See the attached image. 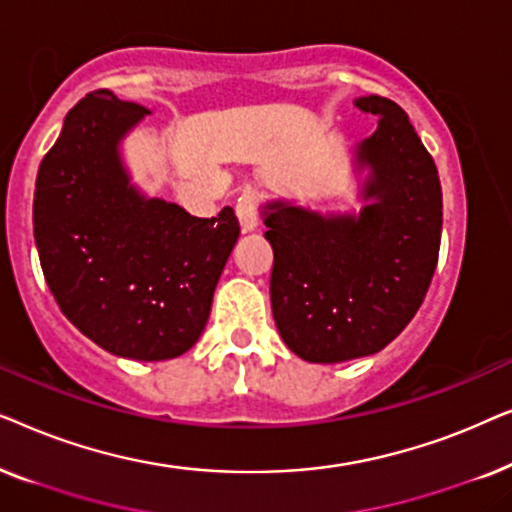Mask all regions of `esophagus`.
Here are the masks:
<instances>
[{"instance_id": "obj_1", "label": "esophagus", "mask_w": 512, "mask_h": 512, "mask_svg": "<svg viewBox=\"0 0 512 512\" xmlns=\"http://www.w3.org/2000/svg\"><path fill=\"white\" fill-rule=\"evenodd\" d=\"M235 214L240 219V226L244 233H251V230L258 228V200L254 193H244L240 195L235 205Z\"/></svg>"}]
</instances>
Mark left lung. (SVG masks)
<instances>
[{"instance_id": "left-lung-1", "label": "left lung", "mask_w": 512, "mask_h": 512, "mask_svg": "<svg viewBox=\"0 0 512 512\" xmlns=\"http://www.w3.org/2000/svg\"><path fill=\"white\" fill-rule=\"evenodd\" d=\"M377 118L352 149L359 212L270 200L261 207L275 263L270 303L286 347L342 363L389 345L429 291L443 230L438 170L410 118L380 95L356 97Z\"/></svg>"}]
</instances>
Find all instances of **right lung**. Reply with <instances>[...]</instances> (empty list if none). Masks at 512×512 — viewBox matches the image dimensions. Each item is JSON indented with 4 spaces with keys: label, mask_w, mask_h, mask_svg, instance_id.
Instances as JSON below:
<instances>
[{
    "label": "right lung",
    "mask_w": 512,
    "mask_h": 512,
    "mask_svg": "<svg viewBox=\"0 0 512 512\" xmlns=\"http://www.w3.org/2000/svg\"><path fill=\"white\" fill-rule=\"evenodd\" d=\"M151 111L111 90L65 116L34 188V242L60 310L109 354L165 361L188 352L240 237L230 207L198 219L132 184L121 144Z\"/></svg>",
    "instance_id": "obj_1"
}]
</instances>
